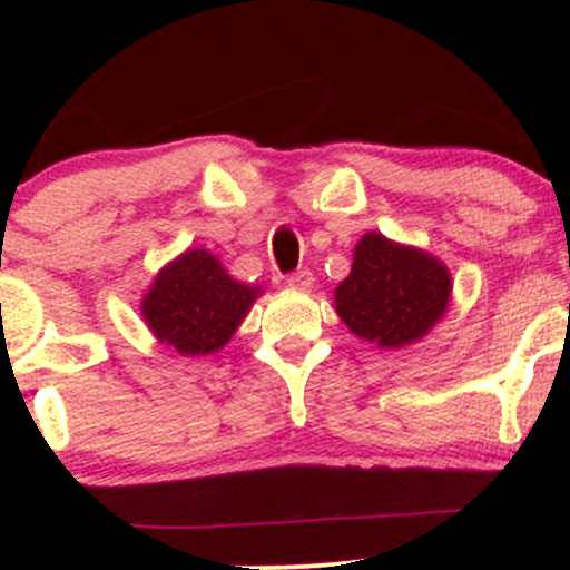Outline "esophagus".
I'll return each mask as SVG.
<instances>
[{
	"mask_svg": "<svg viewBox=\"0 0 570 570\" xmlns=\"http://www.w3.org/2000/svg\"><path fill=\"white\" fill-rule=\"evenodd\" d=\"M286 284L292 286V289H299V292H307L313 286V273L307 271V267H299V271H294L286 276Z\"/></svg>",
	"mask_w": 570,
	"mask_h": 570,
	"instance_id": "obj_1",
	"label": "esophagus"
}]
</instances>
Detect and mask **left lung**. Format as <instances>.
I'll return each mask as SVG.
<instances>
[{"mask_svg":"<svg viewBox=\"0 0 570 570\" xmlns=\"http://www.w3.org/2000/svg\"><path fill=\"white\" fill-rule=\"evenodd\" d=\"M450 273L417 248L367 233L353 252L351 276L337 286L335 307L353 335L399 348L442 318Z\"/></svg>","mask_w":570,"mask_h":570,"instance_id":"8db88e82","label":"left lung"}]
</instances>
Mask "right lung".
I'll return each mask as SVG.
<instances>
[{
	"instance_id": "1",
	"label": "right lung",
	"mask_w": 570,
	"mask_h": 570,
	"mask_svg": "<svg viewBox=\"0 0 570 570\" xmlns=\"http://www.w3.org/2000/svg\"><path fill=\"white\" fill-rule=\"evenodd\" d=\"M257 294L227 276L214 254L193 248L158 273L141 313L160 343L181 356H203L233 337Z\"/></svg>"
}]
</instances>
